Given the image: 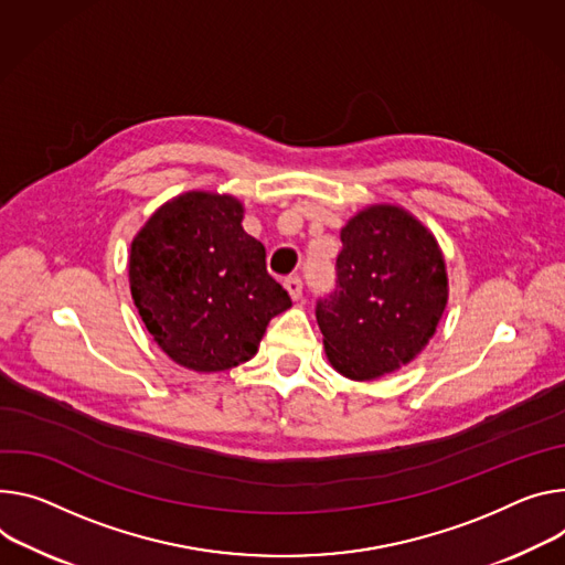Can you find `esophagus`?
Returning <instances> with one entry per match:
<instances>
[{
	"instance_id": "esophagus-1",
	"label": "esophagus",
	"mask_w": 565,
	"mask_h": 565,
	"mask_svg": "<svg viewBox=\"0 0 565 565\" xmlns=\"http://www.w3.org/2000/svg\"><path fill=\"white\" fill-rule=\"evenodd\" d=\"M284 288L288 290V295H290L292 301H297V299L301 297V279H299V277H288V279L284 281Z\"/></svg>"
}]
</instances>
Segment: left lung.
I'll return each mask as SVG.
<instances>
[{"label": "left lung", "instance_id": "8db88e82", "mask_svg": "<svg viewBox=\"0 0 565 565\" xmlns=\"http://www.w3.org/2000/svg\"><path fill=\"white\" fill-rule=\"evenodd\" d=\"M338 288L318 301L331 367L374 381L413 363L448 303V275L435 234L401 204L376 202L340 230Z\"/></svg>", "mask_w": 565, "mask_h": 565}]
</instances>
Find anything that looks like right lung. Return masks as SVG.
<instances>
[{
	"label": "right lung",
	"mask_w": 565,
	"mask_h": 565,
	"mask_svg": "<svg viewBox=\"0 0 565 565\" xmlns=\"http://www.w3.org/2000/svg\"><path fill=\"white\" fill-rule=\"evenodd\" d=\"M243 202L218 191L167 200L130 243L128 281L158 347L198 374L256 353L268 322L290 309L266 270V247L243 230Z\"/></svg>",
	"instance_id": "1"
}]
</instances>
